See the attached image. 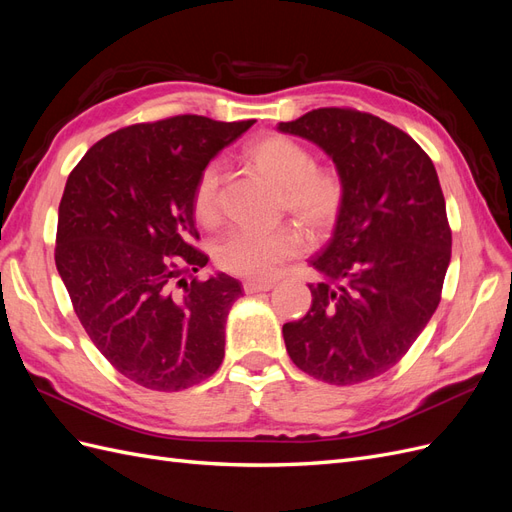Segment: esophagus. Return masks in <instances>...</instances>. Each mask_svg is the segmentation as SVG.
I'll use <instances>...</instances> for the list:
<instances>
[{
  "mask_svg": "<svg viewBox=\"0 0 512 512\" xmlns=\"http://www.w3.org/2000/svg\"><path fill=\"white\" fill-rule=\"evenodd\" d=\"M273 288V282H260V280H245L243 282V290L247 294H254V292H265V290H271Z\"/></svg>",
  "mask_w": 512,
  "mask_h": 512,
  "instance_id": "obj_1",
  "label": "esophagus"
}]
</instances>
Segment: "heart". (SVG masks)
<instances>
[{"instance_id":"heart-1","label":"heart","mask_w":512,"mask_h":512,"mask_svg":"<svg viewBox=\"0 0 512 512\" xmlns=\"http://www.w3.org/2000/svg\"><path fill=\"white\" fill-rule=\"evenodd\" d=\"M245 160L280 185V209L297 220L312 237H322L339 220L344 209L346 185L335 166L314 164L303 143L286 134H265L247 143ZM218 164L200 170L192 188L194 220L211 228L220 222ZM303 252V237L297 228L277 226L271 230H230L213 245V260L222 271L247 280H267L284 262Z\"/></svg>"}]
</instances>
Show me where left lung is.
Listing matches in <instances>:
<instances>
[{
  "label": "left lung",
  "mask_w": 512,
  "mask_h": 512,
  "mask_svg": "<svg viewBox=\"0 0 512 512\" xmlns=\"http://www.w3.org/2000/svg\"><path fill=\"white\" fill-rule=\"evenodd\" d=\"M280 130L333 158L346 185L333 239L312 258V307L284 324L292 363L346 386L397 365L442 299L451 226L431 158L410 134L371 113L324 106Z\"/></svg>",
  "instance_id": "obj_1"
}]
</instances>
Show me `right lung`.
I'll use <instances>...</instances> for the list:
<instances>
[{
    "label": "right lung",
    "instance_id": "obj_1",
    "mask_svg": "<svg viewBox=\"0 0 512 512\" xmlns=\"http://www.w3.org/2000/svg\"><path fill=\"white\" fill-rule=\"evenodd\" d=\"M254 119L175 115L104 136L72 168L59 203L55 265L85 333L121 376L183 391L224 359V324L241 284L207 265L192 188Z\"/></svg>",
    "mask_w": 512,
    "mask_h": 512
}]
</instances>
